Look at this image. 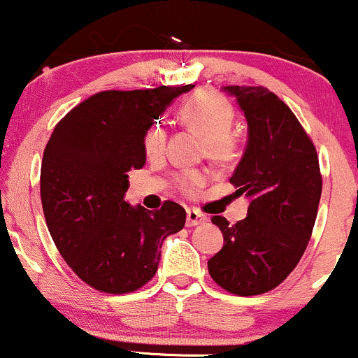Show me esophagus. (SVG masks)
<instances>
[{
  "label": "esophagus",
  "instance_id": "esophagus-1",
  "mask_svg": "<svg viewBox=\"0 0 358 358\" xmlns=\"http://www.w3.org/2000/svg\"><path fill=\"white\" fill-rule=\"evenodd\" d=\"M203 222H207V217L202 214V212H199L195 209L187 210V226L188 227L199 226V224H203Z\"/></svg>",
  "mask_w": 358,
  "mask_h": 358
}]
</instances>
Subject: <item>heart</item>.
<instances>
[{
  "instance_id": "obj_1",
  "label": "heart",
  "mask_w": 358,
  "mask_h": 358,
  "mask_svg": "<svg viewBox=\"0 0 358 358\" xmlns=\"http://www.w3.org/2000/svg\"><path fill=\"white\" fill-rule=\"evenodd\" d=\"M180 119L188 129L203 139L207 158L217 163H229L238 155V143L229 134L234 122V110L229 101L214 93H199L180 110ZM166 144V131L163 125L155 124L144 134V151L149 158H156L163 152ZM206 182V175L200 171H188L180 178L183 190L194 192Z\"/></svg>"
}]
</instances>
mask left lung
<instances>
[{
	"label": "left lung",
	"mask_w": 358,
	"mask_h": 358,
	"mask_svg": "<svg viewBox=\"0 0 358 358\" xmlns=\"http://www.w3.org/2000/svg\"><path fill=\"white\" fill-rule=\"evenodd\" d=\"M248 124V143L229 182L250 200L248 215L222 231L224 246L207 266L215 284L238 296L277 287L299 263L321 199L320 161L299 120L263 86H222Z\"/></svg>",
	"instance_id": "obj_1"
}]
</instances>
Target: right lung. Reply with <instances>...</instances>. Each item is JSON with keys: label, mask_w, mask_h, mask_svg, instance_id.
Wrapping results in <instances>:
<instances>
[{"label": "right lung", "mask_w": 358, "mask_h": 358, "mask_svg": "<svg viewBox=\"0 0 358 358\" xmlns=\"http://www.w3.org/2000/svg\"><path fill=\"white\" fill-rule=\"evenodd\" d=\"M187 86L101 92L54 129L41 168V199L54 245L93 289L125 294L155 277L161 245L183 229L187 212L166 200L159 210L132 207L131 170L146 164L144 134Z\"/></svg>", "instance_id": "right-lung-1"}]
</instances>
